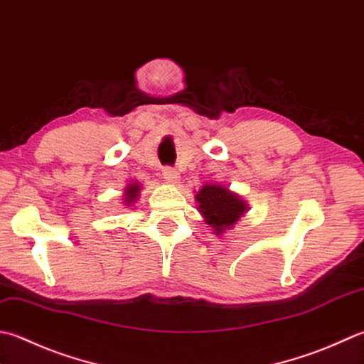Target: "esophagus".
I'll return each mask as SVG.
<instances>
[{
    "instance_id": "1",
    "label": "esophagus",
    "mask_w": 364,
    "mask_h": 364,
    "mask_svg": "<svg viewBox=\"0 0 364 364\" xmlns=\"http://www.w3.org/2000/svg\"><path fill=\"white\" fill-rule=\"evenodd\" d=\"M162 176L166 178L167 183L175 184V183H178V180H180V172H178V170L173 167H166L162 170Z\"/></svg>"
}]
</instances>
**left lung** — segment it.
Returning <instances> with one entry per match:
<instances>
[{
  "mask_svg": "<svg viewBox=\"0 0 364 364\" xmlns=\"http://www.w3.org/2000/svg\"><path fill=\"white\" fill-rule=\"evenodd\" d=\"M196 200L205 223L213 227L216 235L232 229L247 211V203L243 198L219 184H205L197 192Z\"/></svg>",
  "mask_w": 364,
  "mask_h": 364,
  "instance_id": "8db88e82",
  "label": "left lung"
}]
</instances>
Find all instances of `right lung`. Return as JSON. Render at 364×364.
<instances>
[{
  "mask_svg": "<svg viewBox=\"0 0 364 364\" xmlns=\"http://www.w3.org/2000/svg\"><path fill=\"white\" fill-rule=\"evenodd\" d=\"M140 194V184L139 183H131L127 184L124 189V203L129 206L131 203H134L137 200V197Z\"/></svg>",
  "mask_w": 364,
  "mask_h": 364,
  "instance_id": "add662e5",
  "label": "right lung"
}]
</instances>
